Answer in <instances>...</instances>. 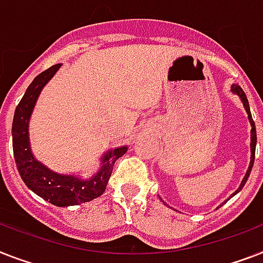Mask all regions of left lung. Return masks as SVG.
Masks as SVG:
<instances>
[{"instance_id":"8db88e82","label":"left lung","mask_w":263,"mask_h":263,"mask_svg":"<svg viewBox=\"0 0 263 263\" xmlns=\"http://www.w3.org/2000/svg\"><path fill=\"white\" fill-rule=\"evenodd\" d=\"M231 90L234 91V93H236V95L239 96V97L242 98L243 101V105H245V108H246V112L247 115H249V120L250 123H251V162H250V166H249V170H247L246 176H245V178H243L242 183H240V186H239L238 191L235 192L234 194L238 193L240 189H242L243 186H245V183H246L247 178H249L250 176V172H251V168H253V165H254V158H255V146H257V129H255V123H254L253 117H251V112H250V106H249V100H247L246 95H245V91H243V89L240 86H238V85H232ZM232 194V196H234Z\"/></svg>"}]
</instances>
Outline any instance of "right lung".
Returning <instances> with one entry per match:
<instances>
[{
  "label": "right lung",
  "mask_w": 263,
  "mask_h": 263,
  "mask_svg": "<svg viewBox=\"0 0 263 263\" xmlns=\"http://www.w3.org/2000/svg\"><path fill=\"white\" fill-rule=\"evenodd\" d=\"M62 63L51 66L36 77L28 86L25 95L16 106L12 125L13 155L21 178L32 192L57 206L78 205L100 197L105 192L106 183L113 172L115 162L123 157L127 147H119L104 155L100 172L90 180H81L74 176H61L51 172L33 158L28 138V121L43 86L54 77Z\"/></svg>",
  "instance_id": "right-lung-1"
}]
</instances>
